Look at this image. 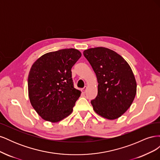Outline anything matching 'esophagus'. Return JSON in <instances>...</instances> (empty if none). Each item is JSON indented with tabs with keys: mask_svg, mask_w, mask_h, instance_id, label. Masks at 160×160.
Returning a JSON list of instances; mask_svg holds the SVG:
<instances>
[{
	"mask_svg": "<svg viewBox=\"0 0 160 160\" xmlns=\"http://www.w3.org/2000/svg\"><path fill=\"white\" fill-rule=\"evenodd\" d=\"M86 89H87V87L85 86L84 88L82 89V93H85V91H86Z\"/></svg>",
	"mask_w": 160,
	"mask_h": 160,
	"instance_id": "esophagus-1",
	"label": "esophagus"
}]
</instances>
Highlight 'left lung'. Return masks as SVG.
Listing matches in <instances>:
<instances>
[{"label":"left lung","instance_id":"obj_1","mask_svg":"<svg viewBox=\"0 0 160 160\" xmlns=\"http://www.w3.org/2000/svg\"><path fill=\"white\" fill-rule=\"evenodd\" d=\"M95 72L98 93L91 101L93 109L101 117L115 119L122 116L132 105L137 91L133 71L123 58L105 47L83 51Z\"/></svg>","mask_w":160,"mask_h":160}]
</instances>
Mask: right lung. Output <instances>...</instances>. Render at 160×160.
Instances as JSON below:
<instances>
[{"instance_id":"obj_1","label":"right lung","mask_w":160,"mask_h":160,"mask_svg":"<svg viewBox=\"0 0 160 160\" xmlns=\"http://www.w3.org/2000/svg\"><path fill=\"white\" fill-rule=\"evenodd\" d=\"M81 56L77 49H61L43 55L31 67L28 96L43 119L55 123L71 113L81 95V91L74 88L71 68Z\"/></svg>"}]
</instances>
